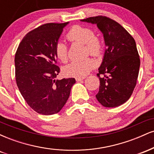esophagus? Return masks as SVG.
<instances>
[{
	"instance_id": "34e87169",
	"label": "esophagus",
	"mask_w": 154,
	"mask_h": 154,
	"mask_svg": "<svg viewBox=\"0 0 154 154\" xmlns=\"http://www.w3.org/2000/svg\"><path fill=\"white\" fill-rule=\"evenodd\" d=\"M84 79L85 77H77V78H76V81H77V82H79V81H82Z\"/></svg>"
}]
</instances>
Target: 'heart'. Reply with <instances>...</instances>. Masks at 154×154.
I'll use <instances>...</instances> for the list:
<instances>
[{
    "label": "heart",
    "instance_id": "b5f03b06",
    "mask_svg": "<svg viewBox=\"0 0 154 154\" xmlns=\"http://www.w3.org/2000/svg\"><path fill=\"white\" fill-rule=\"evenodd\" d=\"M66 38L69 41L79 42L85 45L86 51L92 56H101L103 45L101 40L95 36L94 31L88 26L80 25L73 26L67 32ZM56 58L61 62L65 63L68 60V47L62 41H58L54 47ZM96 66L95 61L91 58L81 61H72L63 68V73L68 77H84L91 72Z\"/></svg>",
    "mask_w": 154,
    "mask_h": 154
}]
</instances>
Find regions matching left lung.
<instances>
[{
	"mask_svg": "<svg viewBox=\"0 0 154 154\" xmlns=\"http://www.w3.org/2000/svg\"><path fill=\"white\" fill-rule=\"evenodd\" d=\"M81 21L96 24L107 46L97 74L100 86L95 97L103 106H119L130 98L137 83L140 60L135 40L121 24L105 16Z\"/></svg>",
	"mask_w": 154,
	"mask_h": 154,
	"instance_id": "obj_1",
	"label": "left lung"
}]
</instances>
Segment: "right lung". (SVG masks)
I'll use <instances>...</instances> for the list:
<instances>
[{
  "label": "right lung",
  "mask_w": 154,
  "mask_h": 154,
  "mask_svg": "<svg viewBox=\"0 0 154 154\" xmlns=\"http://www.w3.org/2000/svg\"><path fill=\"white\" fill-rule=\"evenodd\" d=\"M69 22L47 23L29 32L15 54L16 82L28 105L37 113L51 115L66 103L75 78L55 79L60 72L56 43Z\"/></svg>",
  "instance_id": "obj_1"
}]
</instances>
